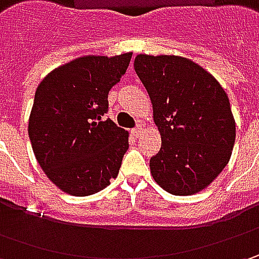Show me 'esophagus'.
Instances as JSON below:
<instances>
[{
  "label": "esophagus",
  "instance_id": "1",
  "mask_svg": "<svg viewBox=\"0 0 259 259\" xmlns=\"http://www.w3.org/2000/svg\"><path fill=\"white\" fill-rule=\"evenodd\" d=\"M141 133H143V124H138L134 130H133V134H134L135 137H140Z\"/></svg>",
  "mask_w": 259,
  "mask_h": 259
}]
</instances>
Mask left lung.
Wrapping results in <instances>:
<instances>
[{
  "mask_svg": "<svg viewBox=\"0 0 259 259\" xmlns=\"http://www.w3.org/2000/svg\"><path fill=\"white\" fill-rule=\"evenodd\" d=\"M134 69L161 134V148L150 160L154 180L176 196L203 190L232 154L236 130L228 95L186 57L138 55Z\"/></svg>",
  "mask_w": 259,
  "mask_h": 259,
  "instance_id": "1",
  "label": "left lung"
}]
</instances>
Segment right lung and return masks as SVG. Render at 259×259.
Wrapping results in <instances>:
<instances>
[{
    "instance_id": "add662e5",
    "label": "right lung",
    "mask_w": 259,
    "mask_h": 259,
    "mask_svg": "<svg viewBox=\"0 0 259 259\" xmlns=\"http://www.w3.org/2000/svg\"><path fill=\"white\" fill-rule=\"evenodd\" d=\"M131 56L76 59L49 73L35 91L28 137L40 167L66 193H98L118 176L128 133L104 116L108 94Z\"/></svg>"
}]
</instances>
